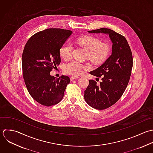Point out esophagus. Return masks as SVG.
<instances>
[{
	"label": "esophagus",
	"instance_id": "obj_1",
	"mask_svg": "<svg viewBox=\"0 0 153 153\" xmlns=\"http://www.w3.org/2000/svg\"><path fill=\"white\" fill-rule=\"evenodd\" d=\"M79 77L78 76H74V75H73V76H71V77H70V79H71V80H74V79H78Z\"/></svg>",
	"mask_w": 153,
	"mask_h": 153
}]
</instances>
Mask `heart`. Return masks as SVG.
<instances>
[{
    "instance_id": "b5f03b06",
    "label": "heart",
    "mask_w": 153,
    "mask_h": 153,
    "mask_svg": "<svg viewBox=\"0 0 153 153\" xmlns=\"http://www.w3.org/2000/svg\"><path fill=\"white\" fill-rule=\"evenodd\" d=\"M76 43L88 51V58L96 64L104 61L108 56L111 50L109 43H101L100 39L92 36L79 37L76 39ZM73 48V45L70 42H65L59 49L60 56L64 59H68L71 56ZM88 68L87 65L76 61H72L64 65V70L67 74L77 75Z\"/></svg>"
}]
</instances>
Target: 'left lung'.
<instances>
[{"label": "left lung", "instance_id": "obj_1", "mask_svg": "<svg viewBox=\"0 0 153 153\" xmlns=\"http://www.w3.org/2000/svg\"><path fill=\"white\" fill-rule=\"evenodd\" d=\"M109 36L112 43V53L98 68L90 74L101 77L100 85L90 80L85 91V100L92 108L106 109L114 104L122 96L129 83L133 66L132 53L126 38L106 28L88 31Z\"/></svg>", "mask_w": 153, "mask_h": 153}]
</instances>
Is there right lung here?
Segmentation results:
<instances>
[{
    "instance_id": "1",
    "label": "right lung",
    "mask_w": 153,
    "mask_h": 153,
    "mask_svg": "<svg viewBox=\"0 0 153 153\" xmlns=\"http://www.w3.org/2000/svg\"><path fill=\"white\" fill-rule=\"evenodd\" d=\"M72 33L48 28L33 35L25 45L22 55L24 82L31 97L43 105L59 103L70 82L68 76L55 78L50 71L60 64L59 49Z\"/></svg>"
}]
</instances>
